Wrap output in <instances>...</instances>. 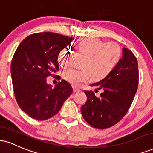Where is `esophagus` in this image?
I'll use <instances>...</instances> for the list:
<instances>
[{
	"label": "esophagus",
	"mask_w": 153,
	"mask_h": 153,
	"mask_svg": "<svg viewBox=\"0 0 153 153\" xmlns=\"http://www.w3.org/2000/svg\"><path fill=\"white\" fill-rule=\"evenodd\" d=\"M80 89L77 88H73V92L74 93H78V92H80Z\"/></svg>",
	"instance_id": "esophagus-1"
}]
</instances>
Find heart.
I'll use <instances>...</instances> for the list:
<instances>
[{
  "instance_id": "b5f03b06",
  "label": "heart",
  "mask_w": 153,
  "mask_h": 153,
  "mask_svg": "<svg viewBox=\"0 0 153 153\" xmlns=\"http://www.w3.org/2000/svg\"><path fill=\"white\" fill-rule=\"evenodd\" d=\"M78 49L85 54L82 66L83 69L71 68L63 74V78L73 86H78L91 78L101 80L108 77L120 60L122 50L113 42H106L95 38H87L78 43ZM71 52L68 48L62 49L57 55V60L62 68L69 65Z\"/></svg>"
}]
</instances>
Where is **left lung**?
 <instances>
[{
    "label": "left lung",
    "instance_id": "8db88e82",
    "mask_svg": "<svg viewBox=\"0 0 153 153\" xmlns=\"http://www.w3.org/2000/svg\"><path fill=\"white\" fill-rule=\"evenodd\" d=\"M138 81L136 57L130 50L124 47L122 58L114 71L106 78L91 85L97 87L98 90L102 89L99 97H96L92 91H84L87 96V101L81 108L84 119L96 129H107L115 125L130 108Z\"/></svg>",
    "mask_w": 153,
    "mask_h": 153
}]
</instances>
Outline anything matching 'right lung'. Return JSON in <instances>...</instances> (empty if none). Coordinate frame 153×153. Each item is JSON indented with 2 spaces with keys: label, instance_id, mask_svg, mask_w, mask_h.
<instances>
[{
  "label": "right lung",
  "instance_id": "obj_1",
  "mask_svg": "<svg viewBox=\"0 0 153 153\" xmlns=\"http://www.w3.org/2000/svg\"><path fill=\"white\" fill-rule=\"evenodd\" d=\"M73 39L57 33H35L16 50L10 65L13 92L21 109L31 118L42 121L52 117L73 92L65 80L52 88L46 78L57 76V55Z\"/></svg>",
  "mask_w": 153,
  "mask_h": 153
}]
</instances>
